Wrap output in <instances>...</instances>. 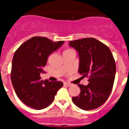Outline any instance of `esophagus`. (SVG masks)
<instances>
[{"label": "esophagus", "instance_id": "34e87169", "mask_svg": "<svg viewBox=\"0 0 129 129\" xmlns=\"http://www.w3.org/2000/svg\"><path fill=\"white\" fill-rule=\"evenodd\" d=\"M64 86H71L72 84H71V83L64 82Z\"/></svg>", "mask_w": 129, "mask_h": 129}]
</instances>
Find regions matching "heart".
I'll return each mask as SVG.
<instances>
[{"label":"heart","instance_id":"1","mask_svg":"<svg viewBox=\"0 0 129 129\" xmlns=\"http://www.w3.org/2000/svg\"><path fill=\"white\" fill-rule=\"evenodd\" d=\"M65 51H73L72 50H71V49H68V50H67Z\"/></svg>","mask_w":129,"mask_h":129}]
</instances>
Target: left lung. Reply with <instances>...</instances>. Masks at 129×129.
Returning <instances> with one entry per match:
<instances>
[{"label":"left lung","instance_id":"obj_1","mask_svg":"<svg viewBox=\"0 0 129 129\" xmlns=\"http://www.w3.org/2000/svg\"><path fill=\"white\" fill-rule=\"evenodd\" d=\"M69 45L78 52L79 73L88 78L89 83L78 85L81 92L72 100L79 109H97L107 101L113 87L116 62L109 47L94 38L70 41Z\"/></svg>","mask_w":129,"mask_h":129}]
</instances>
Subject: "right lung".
<instances>
[{
  "label": "right lung",
  "instance_id": "right-lung-1",
  "mask_svg": "<svg viewBox=\"0 0 129 129\" xmlns=\"http://www.w3.org/2000/svg\"><path fill=\"white\" fill-rule=\"evenodd\" d=\"M64 41L57 43L46 37H34L15 51L12 60L11 79L17 97L25 105L41 110L50 105L62 86L61 81L42 80L40 74L48 57L61 47Z\"/></svg>",
  "mask_w": 129,
  "mask_h": 129
}]
</instances>
